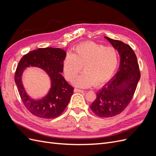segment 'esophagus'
<instances>
[{
    "label": "esophagus",
    "instance_id": "1",
    "mask_svg": "<svg viewBox=\"0 0 156 156\" xmlns=\"http://www.w3.org/2000/svg\"><path fill=\"white\" fill-rule=\"evenodd\" d=\"M74 91H75V92H79V93H83V92H84V90H83L78 89V88H76L74 89Z\"/></svg>",
    "mask_w": 156,
    "mask_h": 156
}]
</instances>
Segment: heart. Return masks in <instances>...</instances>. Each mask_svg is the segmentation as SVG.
<instances>
[{
    "mask_svg": "<svg viewBox=\"0 0 156 156\" xmlns=\"http://www.w3.org/2000/svg\"><path fill=\"white\" fill-rule=\"evenodd\" d=\"M118 63L119 54L116 49L87 41L75 46L72 54L66 56L63 69L66 78L72 81L83 66L84 72L75 80V84L80 87H88L94 84L98 87L112 76Z\"/></svg>",
    "mask_w": 156,
    "mask_h": 156,
    "instance_id": "b5f03b06",
    "label": "heart"
}]
</instances>
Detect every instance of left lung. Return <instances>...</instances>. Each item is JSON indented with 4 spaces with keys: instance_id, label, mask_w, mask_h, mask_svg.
I'll use <instances>...</instances> for the list:
<instances>
[{
    "instance_id": "1",
    "label": "left lung",
    "mask_w": 156,
    "mask_h": 156,
    "mask_svg": "<svg viewBox=\"0 0 156 156\" xmlns=\"http://www.w3.org/2000/svg\"><path fill=\"white\" fill-rule=\"evenodd\" d=\"M105 37L119 51L120 65L114 78L97 92L90 108L99 117L110 118L120 114L129 104L140 78V72L136 55L129 45Z\"/></svg>"
}]
</instances>
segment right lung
I'll list each match as a JSON object with an SVG mask.
<instances>
[{
    "instance_id": "obj_1",
    "label": "right lung",
    "mask_w": 156,
    "mask_h": 156,
    "mask_svg": "<svg viewBox=\"0 0 156 156\" xmlns=\"http://www.w3.org/2000/svg\"><path fill=\"white\" fill-rule=\"evenodd\" d=\"M66 56V53L62 49L39 48L25 55L19 62L14 79L23 104L33 115L41 119H55L62 114L67 107L74 88L60 74L63 72V61ZM29 66L44 69L51 80L49 94L40 101L31 99L22 86V73L25 67Z\"/></svg>"
}]
</instances>
